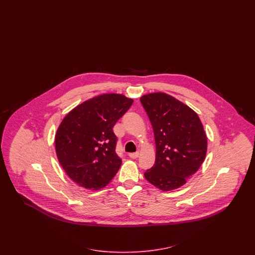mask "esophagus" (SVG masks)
Instances as JSON below:
<instances>
[{
	"mask_svg": "<svg viewBox=\"0 0 255 255\" xmlns=\"http://www.w3.org/2000/svg\"><path fill=\"white\" fill-rule=\"evenodd\" d=\"M138 151H136V152H132V153H129V157L131 158V159H136V158H138Z\"/></svg>",
	"mask_w": 255,
	"mask_h": 255,
	"instance_id": "obj_1",
	"label": "esophagus"
}]
</instances>
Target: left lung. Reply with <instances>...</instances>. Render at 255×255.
Segmentation results:
<instances>
[{
	"instance_id": "8db88e82",
	"label": "left lung",
	"mask_w": 255,
	"mask_h": 255,
	"mask_svg": "<svg viewBox=\"0 0 255 255\" xmlns=\"http://www.w3.org/2000/svg\"><path fill=\"white\" fill-rule=\"evenodd\" d=\"M140 102L154 132V165L144 176L162 191L184 185L199 169L207 154L203 124L192 108L166 93L146 94Z\"/></svg>"
}]
</instances>
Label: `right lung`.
I'll return each instance as SVG.
<instances>
[{"label":"right lung","mask_w":255,"mask_h":255,"mask_svg":"<svg viewBox=\"0 0 255 255\" xmlns=\"http://www.w3.org/2000/svg\"><path fill=\"white\" fill-rule=\"evenodd\" d=\"M133 100L107 93L77 106L62 120L55 135L58 160L69 178L86 189L99 190L122 165L113 127Z\"/></svg>","instance_id":"right-lung-1"}]
</instances>
